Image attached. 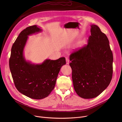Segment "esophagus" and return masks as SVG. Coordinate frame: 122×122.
Instances as JSON below:
<instances>
[{"instance_id":"esophagus-1","label":"esophagus","mask_w":122,"mask_h":122,"mask_svg":"<svg viewBox=\"0 0 122 122\" xmlns=\"http://www.w3.org/2000/svg\"><path fill=\"white\" fill-rule=\"evenodd\" d=\"M66 64H69V60L68 58H66Z\"/></svg>"}]
</instances>
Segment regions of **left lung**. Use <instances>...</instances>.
Listing matches in <instances>:
<instances>
[{
  "instance_id": "8db88e82",
  "label": "left lung",
  "mask_w": 122,
  "mask_h": 122,
  "mask_svg": "<svg viewBox=\"0 0 122 122\" xmlns=\"http://www.w3.org/2000/svg\"><path fill=\"white\" fill-rule=\"evenodd\" d=\"M88 44L70 54L75 91L84 99L99 95L112 77L113 57L108 39L99 27L92 25Z\"/></svg>"
}]
</instances>
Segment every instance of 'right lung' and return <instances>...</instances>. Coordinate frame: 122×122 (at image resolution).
Returning a JSON list of instances; mask_svg holds the SVG:
<instances>
[{
    "mask_svg": "<svg viewBox=\"0 0 122 122\" xmlns=\"http://www.w3.org/2000/svg\"><path fill=\"white\" fill-rule=\"evenodd\" d=\"M41 31L36 25L23 30L13 45L9 59L10 70L18 91L36 100L44 99L51 93L61 68L66 64L64 57L56 60L47 59L40 64H32L26 61L23 50L28 36Z\"/></svg>",
    "mask_w": 122,
    "mask_h": 122,
    "instance_id": "right-lung-1",
    "label": "right lung"
}]
</instances>
